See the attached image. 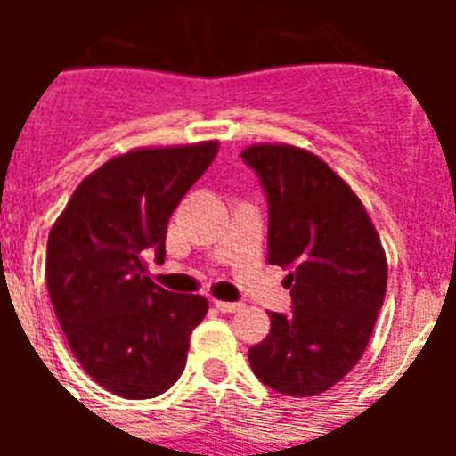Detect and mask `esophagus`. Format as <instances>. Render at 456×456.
<instances>
[{
	"mask_svg": "<svg viewBox=\"0 0 456 456\" xmlns=\"http://www.w3.org/2000/svg\"><path fill=\"white\" fill-rule=\"evenodd\" d=\"M215 305L221 310V313H237V310L244 308L241 304H232V301H215Z\"/></svg>",
	"mask_w": 456,
	"mask_h": 456,
	"instance_id": "34e87169",
	"label": "esophagus"
}]
</instances>
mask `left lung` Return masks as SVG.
<instances>
[{
  "mask_svg": "<svg viewBox=\"0 0 456 456\" xmlns=\"http://www.w3.org/2000/svg\"><path fill=\"white\" fill-rule=\"evenodd\" d=\"M269 200L267 263L289 267L292 313L248 349L256 377L292 397H313L354 370L386 297L388 263L352 187L305 148L256 143L241 151Z\"/></svg>",
  "mask_w": 456,
  "mask_h": 456,
  "instance_id": "8db88e82",
  "label": "left lung"
}]
</instances>
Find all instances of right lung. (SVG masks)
<instances>
[{"label": "right lung", "instance_id": "1", "mask_svg": "<svg viewBox=\"0 0 456 456\" xmlns=\"http://www.w3.org/2000/svg\"><path fill=\"white\" fill-rule=\"evenodd\" d=\"M219 141L134 148L88 173L47 240V292L88 377L125 400L171 388L209 304L146 276L143 253L167 256V228Z\"/></svg>", "mask_w": 456, "mask_h": 456}]
</instances>
